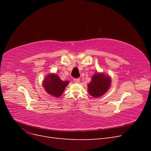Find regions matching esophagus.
Returning <instances> with one entry per match:
<instances>
[{
	"mask_svg": "<svg viewBox=\"0 0 151 151\" xmlns=\"http://www.w3.org/2000/svg\"><path fill=\"white\" fill-rule=\"evenodd\" d=\"M74 83H80V79H74Z\"/></svg>",
	"mask_w": 151,
	"mask_h": 151,
	"instance_id": "esophagus-1",
	"label": "esophagus"
}]
</instances>
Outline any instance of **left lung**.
I'll use <instances>...</instances> for the list:
<instances>
[{
    "label": "left lung",
    "mask_w": 151,
    "mask_h": 151,
    "mask_svg": "<svg viewBox=\"0 0 151 151\" xmlns=\"http://www.w3.org/2000/svg\"><path fill=\"white\" fill-rule=\"evenodd\" d=\"M111 78L104 72H96L91 77V81L88 84L89 94L94 98L102 96L110 88Z\"/></svg>",
    "instance_id": "1"
}]
</instances>
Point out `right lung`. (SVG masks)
<instances>
[{
  "label": "right lung",
  "mask_w": 151,
  "mask_h": 151,
  "mask_svg": "<svg viewBox=\"0 0 151 151\" xmlns=\"http://www.w3.org/2000/svg\"><path fill=\"white\" fill-rule=\"evenodd\" d=\"M68 83L69 81L61 80L57 74L50 73L43 81V87L48 94L53 97L59 98Z\"/></svg>",
  "instance_id": "1"
}]
</instances>
